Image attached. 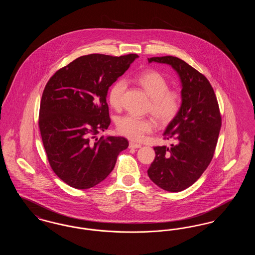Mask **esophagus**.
<instances>
[{
    "instance_id": "esophagus-1",
    "label": "esophagus",
    "mask_w": 255,
    "mask_h": 255,
    "mask_svg": "<svg viewBox=\"0 0 255 255\" xmlns=\"http://www.w3.org/2000/svg\"><path fill=\"white\" fill-rule=\"evenodd\" d=\"M140 147H141V145L138 144V143H134V142L129 143V148H131V149H137V148H140Z\"/></svg>"
}]
</instances>
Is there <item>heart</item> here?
I'll list each match as a JSON object with an SVG mask.
<instances>
[{
  "mask_svg": "<svg viewBox=\"0 0 255 255\" xmlns=\"http://www.w3.org/2000/svg\"><path fill=\"white\" fill-rule=\"evenodd\" d=\"M135 80L151 99L148 112L160 124H168L172 122L180 112L182 97L177 91L169 90L166 78L156 71H146L137 75ZM125 91L126 82L124 80L120 79L113 84L109 91V102L112 107L115 109L122 107ZM154 128L153 121L139 119L132 115L122 117L117 122L119 133L135 141L143 139L146 133H151Z\"/></svg>",
  "mask_w": 255,
  "mask_h": 255,
  "instance_id": "heart-1",
  "label": "heart"
}]
</instances>
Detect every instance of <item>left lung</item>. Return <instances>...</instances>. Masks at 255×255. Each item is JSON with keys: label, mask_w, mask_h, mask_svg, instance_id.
Masks as SVG:
<instances>
[{"label": "left lung", "mask_w": 255, "mask_h": 255, "mask_svg": "<svg viewBox=\"0 0 255 255\" xmlns=\"http://www.w3.org/2000/svg\"><path fill=\"white\" fill-rule=\"evenodd\" d=\"M167 64L182 83V106L163 135L175 144L154 147L156 157L147 171L150 180L169 192L192 185L213 158L222 125L218 101L206 76L186 62L174 56L148 58Z\"/></svg>", "instance_id": "8db88e82"}]
</instances>
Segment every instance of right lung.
I'll use <instances>...</instances> for the list:
<instances>
[{"instance_id":"right-lung-1","label":"right lung","mask_w":255,"mask_h":255,"mask_svg":"<svg viewBox=\"0 0 255 255\" xmlns=\"http://www.w3.org/2000/svg\"><path fill=\"white\" fill-rule=\"evenodd\" d=\"M137 57L84 55L57 71L45 87L39 113L43 144L54 173L73 188L104 181L129 145L122 136L93 138L111 123L110 87Z\"/></svg>"}]
</instances>
